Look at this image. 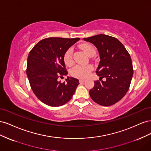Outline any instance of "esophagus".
Masks as SVG:
<instances>
[{
	"label": "esophagus",
	"instance_id": "obj_1",
	"mask_svg": "<svg viewBox=\"0 0 151 151\" xmlns=\"http://www.w3.org/2000/svg\"><path fill=\"white\" fill-rule=\"evenodd\" d=\"M84 82H85V81L84 79H79V83H84Z\"/></svg>",
	"mask_w": 151,
	"mask_h": 151
}]
</instances>
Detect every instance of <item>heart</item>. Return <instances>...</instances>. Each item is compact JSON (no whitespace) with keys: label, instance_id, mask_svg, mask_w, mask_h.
Listing matches in <instances>:
<instances>
[{"label":"heart","instance_id":"1","mask_svg":"<svg viewBox=\"0 0 151 151\" xmlns=\"http://www.w3.org/2000/svg\"><path fill=\"white\" fill-rule=\"evenodd\" d=\"M81 49L88 55V56L91 57L94 55L95 53V48L92 45L88 43H85L81 45ZM63 60L67 66H70L73 63V58H72V50L71 48L68 49L67 52L65 53L63 56ZM93 70V67L91 65H76L73 67L70 71V75L76 78L79 79H85L89 76L90 72Z\"/></svg>","mask_w":151,"mask_h":151}]
</instances>
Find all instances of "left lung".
Returning a JSON list of instances; mask_svg holds the SVG:
<instances>
[{
	"label": "left lung",
	"mask_w": 151,
	"mask_h": 151,
	"mask_svg": "<svg viewBox=\"0 0 151 151\" xmlns=\"http://www.w3.org/2000/svg\"><path fill=\"white\" fill-rule=\"evenodd\" d=\"M84 40L97 48L101 60L96 72L100 81L105 78L104 81H94L90 96L101 106H111L124 97L130 88L134 74L130 54L113 36L101 34L84 38Z\"/></svg>",
	"instance_id": "obj_1"
}]
</instances>
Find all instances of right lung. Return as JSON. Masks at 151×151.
<instances>
[{
	"mask_svg": "<svg viewBox=\"0 0 151 151\" xmlns=\"http://www.w3.org/2000/svg\"><path fill=\"white\" fill-rule=\"evenodd\" d=\"M80 40L76 38H47L43 39L31 49L28 57L26 74L31 89L41 101L50 106H60L70 101L75 93L79 80L67 77L68 72L63 56L72 45Z\"/></svg>",
	"mask_w": 151,
	"mask_h": 151,
	"instance_id": "right-lung-1",
	"label": "right lung"
}]
</instances>
